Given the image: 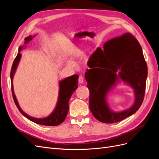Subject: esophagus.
<instances>
[{
	"label": "esophagus",
	"instance_id": "1",
	"mask_svg": "<svg viewBox=\"0 0 159 159\" xmlns=\"http://www.w3.org/2000/svg\"><path fill=\"white\" fill-rule=\"evenodd\" d=\"M84 77L83 76H81V75H80V77H79V78H78V82L80 83V84H82L83 82H84Z\"/></svg>",
	"mask_w": 159,
	"mask_h": 159
}]
</instances>
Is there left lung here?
Returning <instances> with one entry per match:
<instances>
[{"label":"left lung","instance_id":"obj_1","mask_svg":"<svg viewBox=\"0 0 159 159\" xmlns=\"http://www.w3.org/2000/svg\"><path fill=\"white\" fill-rule=\"evenodd\" d=\"M91 69L85 78L89 90V109L102 123H113L131 116L140 108L145 97L147 65L140 44L131 33L107 42L98 48L89 59ZM120 69L119 77L116 74ZM120 77L135 90L136 102L130 109L114 113L108 107L105 96Z\"/></svg>","mask_w":159,"mask_h":159}]
</instances>
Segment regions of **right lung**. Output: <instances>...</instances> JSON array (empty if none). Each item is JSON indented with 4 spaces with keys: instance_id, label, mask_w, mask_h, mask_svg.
I'll return each instance as SVG.
<instances>
[{
    "instance_id": "add662e5",
    "label": "right lung",
    "mask_w": 159,
    "mask_h": 159,
    "mask_svg": "<svg viewBox=\"0 0 159 159\" xmlns=\"http://www.w3.org/2000/svg\"><path fill=\"white\" fill-rule=\"evenodd\" d=\"M32 39V37L31 36L25 38V44L28 43ZM22 49V47L19 48V52ZM21 57V54L20 53H18L16 57L14 60V62L11 68V89H12V93L14 102L15 103L17 108L18 109L19 111H20L24 116L28 119L30 121L37 123L42 125H46V126H57L59 125L63 122L67 114L68 113L69 109V100L71 98V96L74 92V91L78 88V80L79 78V76L78 75H73L70 77H68L66 79H64L60 82V91H59V96H58V100H57V105L56 107L55 110L54 111L50 116L44 119H36L32 117H30L29 115H26L25 112L22 111V109L20 108L17 102L16 98L15 97V95L14 93L13 90V86H12V78L13 75L15 73L16 69L17 68V66L18 64V62L20 61Z\"/></svg>"
}]
</instances>
